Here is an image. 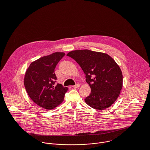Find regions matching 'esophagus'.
Wrapping results in <instances>:
<instances>
[{
  "label": "esophagus",
  "instance_id": "34e87169",
  "mask_svg": "<svg viewBox=\"0 0 150 150\" xmlns=\"http://www.w3.org/2000/svg\"><path fill=\"white\" fill-rule=\"evenodd\" d=\"M80 86V84H77L75 85V86H72V87L74 88H79Z\"/></svg>",
  "mask_w": 150,
  "mask_h": 150
}]
</instances>
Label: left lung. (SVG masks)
Here are the masks:
<instances>
[{"mask_svg":"<svg viewBox=\"0 0 150 150\" xmlns=\"http://www.w3.org/2000/svg\"><path fill=\"white\" fill-rule=\"evenodd\" d=\"M86 74L91 93L86 103L95 109L103 110L110 107L118 98L123 86L121 70L107 54L89 50H79L67 53Z\"/></svg>","mask_w":150,"mask_h":150,"instance_id":"left-lung-1","label":"left lung"}]
</instances>
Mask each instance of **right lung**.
Here are the masks:
<instances>
[{
  "label": "right lung",
  "instance_id": "right-lung-1",
  "mask_svg": "<svg viewBox=\"0 0 150 150\" xmlns=\"http://www.w3.org/2000/svg\"><path fill=\"white\" fill-rule=\"evenodd\" d=\"M65 55L55 52L32 62L24 77V86L30 98L39 107L52 110L61 105L68 88L60 84L54 86L57 77L55 68Z\"/></svg>",
  "mask_w": 150,
  "mask_h": 150
}]
</instances>
